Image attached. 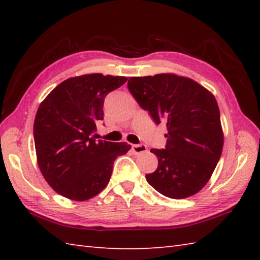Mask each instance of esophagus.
<instances>
[{
  "label": "esophagus",
  "instance_id": "esophagus-1",
  "mask_svg": "<svg viewBox=\"0 0 260 260\" xmlns=\"http://www.w3.org/2000/svg\"><path fill=\"white\" fill-rule=\"evenodd\" d=\"M132 151H133L134 154H141L147 151V147L144 144H134L132 145Z\"/></svg>",
  "mask_w": 260,
  "mask_h": 260
}]
</instances>
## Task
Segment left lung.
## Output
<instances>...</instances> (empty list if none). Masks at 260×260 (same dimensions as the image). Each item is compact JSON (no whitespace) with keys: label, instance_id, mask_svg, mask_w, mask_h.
<instances>
[{"label":"left lung","instance_id":"obj_1","mask_svg":"<svg viewBox=\"0 0 260 260\" xmlns=\"http://www.w3.org/2000/svg\"><path fill=\"white\" fill-rule=\"evenodd\" d=\"M128 89L155 124H167V145L152 148L157 169L146 180L161 194L185 199L200 191L221 156L223 134L214 96L174 74L131 77Z\"/></svg>","mask_w":260,"mask_h":260}]
</instances>
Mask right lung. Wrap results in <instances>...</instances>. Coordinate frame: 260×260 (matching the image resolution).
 <instances>
[{"label":"right lung","instance_id":"1","mask_svg":"<svg viewBox=\"0 0 260 260\" xmlns=\"http://www.w3.org/2000/svg\"><path fill=\"white\" fill-rule=\"evenodd\" d=\"M126 77L90 74L62 81L38 108L33 135L38 165L48 184L70 200L85 201L102 192L114 161L129 151L125 142L95 140L104 119L107 93Z\"/></svg>","mask_w":260,"mask_h":260}]
</instances>
